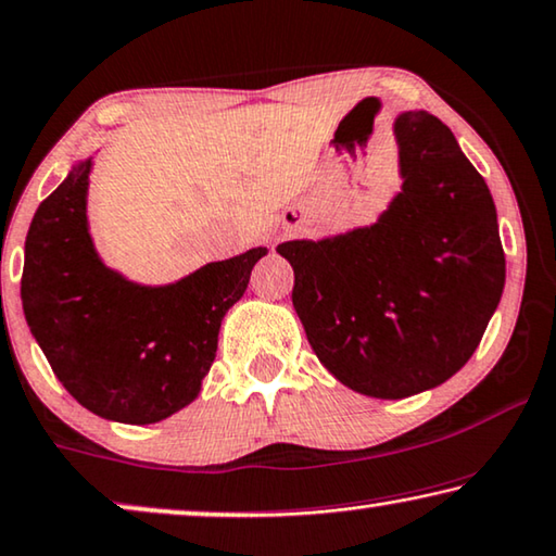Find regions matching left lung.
Returning <instances> with one entry per match:
<instances>
[{
  "mask_svg": "<svg viewBox=\"0 0 556 556\" xmlns=\"http://www.w3.org/2000/svg\"><path fill=\"white\" fill-rule=\"evenodd\" d=\"M401 190L371 225L286 240L293 308L351 391L406 399L448 381L484 336L506 261L486 182L426 110L393 119Z\"/></svg>",
  "mask_w": 556,
  "mask_h": 556,
  "instance_id": "obj_1",
  "label": "left lung"
}]
</instances>
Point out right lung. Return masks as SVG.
<instances>
[{
    "mask_svg": "<svg viewBox=\"0 0 556 556\" xmlns=\"http://www.w3.org/2000/svg\"><path fill=\"white\" fill-rule=\"evenodd\" d=\"M94 157L77 160L31 218L22 308L54 376L87 412L157 424L198 399L220 324L243 298L268 248L205 263L180 280L144 286L94 248L87 190Z\"/></svg>",
    "mask_w": 556,
    "mask_h": 556,
    "instance_id": "add662e5",
    "label": "right lung"
}]
</instances>
